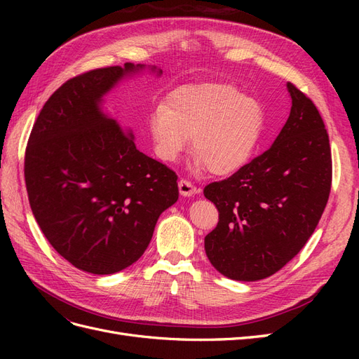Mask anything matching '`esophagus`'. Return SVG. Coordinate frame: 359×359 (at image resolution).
Masks as SVG:
<instances>
[{"label": "esophagus", "instance_id": "esophagus-1", "mask_svg": "<svg viewBox=\"0 0 359 359\" xmlns=\"http://www.w3.org/2000/svg\"><path fill=\"white\" fill-rule=\"evenodd\" d=\"M178 189H180L181 196H184V198L194 196V194L198 193V189L194 187L190 181H186V180H180V182H178Z\"/></svg>", "mask_w": 359, "mask_h": 359}]
</instances>
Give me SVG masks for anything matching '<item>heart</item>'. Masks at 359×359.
I'll return each instance as SVG.
<instances>
[{
  "label": "heart",
  "mask_w": 359,
  "mask_h": 359,
  "mask_svg": "<svg viewBox=\"0 0 359 359\" xmlns=\"http://www.w3.org/2000/svg\"><path fill=\"white\" fill-rule=\"evenodd\" d=\"M264 109L255 97L232 85L194 83L181 86L149 115V133L156 154L177 161L193 139L196 154L191 169L206 168L219 177L243 169L262 135Z\"/></svg>",
  "instance_id": "b5f03b06"
}]
</instances>
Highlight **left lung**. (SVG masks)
Masks as SVG:
<instances>
[{
	"label": "left lung",
	"mask_w": 359,
	"mask_h": 359,
	"mask_svg": "<svg viewBox=\"0 0 359 359\" xmlns=\"http://www.w3.org/2000/svg\"><path fill=\"white\" fill-rule=\"evenodd\" d=\"M286 86L292 107L274 144L232 177L203 189L219 210L205 253L227 278L256 281L283 268L309 241L330 198L327 128L309 97L290 82Z\"/></svg>",
	"instance_id": "1"
}]
</instances>
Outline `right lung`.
<instances>
[{
	"label": "right lung",
	"instance_id": "right-lung-1",
	"mask_svg": "<svg viewBox=\"0 0 359 359\" xmlns=\"http://www.w3.org/2000/svg\"><path fill=\"white\" fill-rule=\"evenodd\" d=\"M149 69H97L53 93L31 130L25 184L50 245L78 269L123 271L144 255L160 214L178 201V177L136 148L130 128L103 111L104 95Z\"/></svg>",
	"mask_w": 359,
	"mask_h": 359
}]
</instances>
